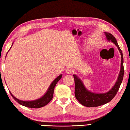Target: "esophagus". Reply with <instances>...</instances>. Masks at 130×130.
<instances>
[{
  "mask_svg": "<svg viewBox=\"0 0 130 130\" xmlns=\"http://www.w3.org/2000/svg\"><path fill=\"white\" fill-rule=\"evenodd\" d=\"M74 72V70L72 69H70V68L69 69H67L66 70V73L68 74H73Z\"/></svg>",
  "mask_w": 130,
  "mask_h": 130,
  "instance_id": "34e87169",
  "label": "esophagus"
}]
</instances>
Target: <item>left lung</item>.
<instances>
[{"instance_id": "left-lung-1", "label": "left lung", "mask_w": 130, "mask_h": 130, "mask_svg": "<svg viewBox=\"0 0 130 130\" xmlns=\"http://www.w3.org/2000/svg\"><path fill=\"white\" fill-rule=\"evenodd\" d=\"M105 34L106 37L107 41L111 42L118 48L121 55V67L118 78L110 90L106 93H98L92 92L85 87L83 82L77 75H73L75 81V96L81 105L86 107H97L105 105L111 101L119 91V88L122 83L124 76V66H123V55L121 50L120 48L117 43V40L112 34L105 32Z\"/></svg>"}]
</instances>
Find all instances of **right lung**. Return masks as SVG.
<instances>
[{
	"label": "right lung",
	"instance_id": "obj_1",
	"mask_svg": "<svg viewBox=\"0 0 130 130\" xmlns=\"http://www.w3.org/2000/svg\"><path fill=\"white\" fill-rule=\"evenodd\" d=\"M12 45H13V44H12ZM61 77H62V74L59 75V76L57 77L56 78L54 79L52 83H51V84L50 85L47 91L46 92V93L43 95V96H42L39 99L34 100V101H21V100H20L14 96L10 92V93L11 95L12 96V97L17 102L19 103V104L23 105L24 106L30 107V108H40V107L45 106V105H46L47 103H49L50 102V101L52 99L54 92V89H55V87L56 85V84L57 83V82L61 79Z\"/></svg>",
	"mask_w": 130,
	"mask_h": 130
}]
</instances>
